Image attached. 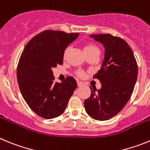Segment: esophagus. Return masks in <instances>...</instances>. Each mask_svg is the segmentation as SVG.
<instances>
[{
	"label": "esophagus",
	"instance_id": "34e87169",
	"mask_svg": "<svg viewBox=\"0 0 150 150\" xmlns=\"http://www.w3.org/2000/svg\"><path fill=\"white\" fill-rule=\"evenodd\" d=\"M83 85H84V83H83V82H79V81L77 82V86H78V87L82 86H83Z\"/></svg>",
	"mask_w": 150,
	"mask_h": 150
}]
</instances>
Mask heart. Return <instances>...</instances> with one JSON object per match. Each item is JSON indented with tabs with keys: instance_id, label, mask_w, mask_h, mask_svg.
Returning <instances> with one entry per match:
<instances>
[{
	"instance_id": "heart-1",
	"label": "heart",
	"mask_w": 150,
	"mask_h": 150,
	"mask_svg": "<svg viewBox=\"0 0 150 150\" xmlns=\"http://www.w3.org/2000/svg\"><path fill=\"white\" fill-rule=\"evenodd\" d=\"M68 51H69V47H67V48H66L64 52V56H66V55H67V54L68 53ZM95 51H99V50L95 44H93V43H87V44L84 47L85 53H86V52L88 53V52H95ZM78 75H79V76H83V73L82 72V71H79V72H78Z\"/></svg>"
}]
</instances>
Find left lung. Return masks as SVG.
<instances>
[{
  "label": "left lung",
  "mask_w": 150,
  "mask_h": 150,
  "mask_svg": "<svg viewBox=\"0 0 150 150\" xmlns=\"http://www.w3.org/2000/svg\"><path fill=\"white\" fill-rule=\"evenodd\" d=\"M90 37L103 44L104 58L100 69L93 76L100 80L101 88H91L84 107L90 117L104 121L117 115L127 104L137 81L138 69L133 51L124 40L110 34Z\"/></svg>",
  "instance_id": "obj_1"
}]
</instances>
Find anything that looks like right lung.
Returning <instances> with one entry per match:
<instances>
[{"label": "right lung", "instance_id": "right-lung-1", "mask_svg": "<svg viewBox=\"0 0 150 150\" xmlns=\"http://www.w3.org/2000/svg\"><path fill=\"white\" fill-rule=\"evenodd\" d=\"M78 33L46 30L25 46L17 67V80L23 98L40 117L50 120L62 115L77 84L72 76L54 83L52 68L63 64L64 52Z\"/></svg>", "mask_w": 150, "mask_h": 150}]
</instances>
